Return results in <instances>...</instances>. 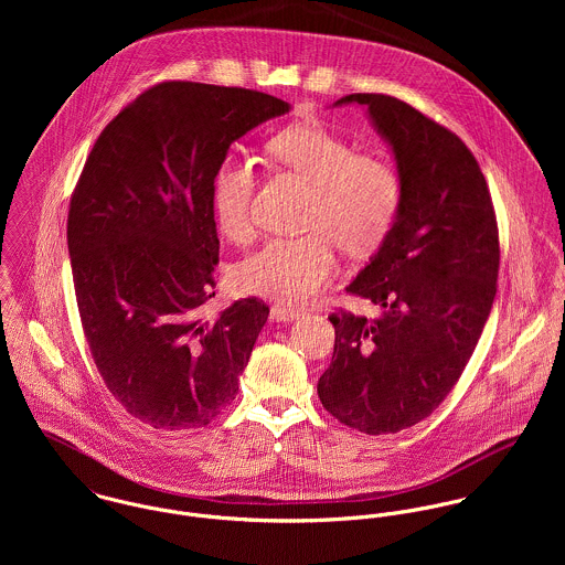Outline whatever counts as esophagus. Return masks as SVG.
<instances>
[{
	"label": "esophagus",
	"instance_id": "34e87169",
	"mask_svg": "<svg viewBox=\"0 0 565 565\" xmlns=\"http://www.w3.org/2000/svg\"><path fill=\"white\" fill-rule=\"evenodd\" d=\"M300 318V311L296 309H287L282 305H274L271 311H269V320L271 322H294Z\"/></svg>",
	"mask_w": 565,
	"mask_h": 565
}]
</instances>
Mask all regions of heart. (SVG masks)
Returning a JSON list of instances; mask_svg holds the SVG:
<instances>
[{"mask_svg":"<svg viewBox=\"0 0 565 565\" xmlns=\"http://www.w3.org/2000/svg\"><path fill=\"white\" fill-rule=\"evenodd\" d=\"M267 154L311 184L305 226L296 237H271L235 269V285L247 296L285 305L313 300L334 278V243L350 256L376 252L392 233L401 204L398 171L381 157L354 154L352 146L322 124L287 128L269 139ZM256 169L239 154L215 167L211 198L217 226L231 242L252 237Z\"/></svg>","mask_w":565,"mask_h":565,"instance_id":"obj_1","label":"heart"}]
</instances>
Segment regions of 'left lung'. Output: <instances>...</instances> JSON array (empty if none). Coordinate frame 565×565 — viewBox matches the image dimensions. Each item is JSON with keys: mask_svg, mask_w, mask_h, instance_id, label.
Wrapping results in <instances>:
<instances>
[{"mask_svg": "<svg viewBox=\"0 0 565 565\" xmlns=\"http://www.w3.org/2000/svg\"><path fill=\"white\" fill-rule=\"evenodd\" d=\"M392 146L403 182L398 220L345 287L381 316L332 313L334 352L320 376L323 408L367 435L428 417L463 374L489 318L500 267L498 224L468 146L403 99L352 93Z\"/></svg>", "mask_w": 565, "mask_h": 565, "instance_id": "8db88e82", "label": "left lung"}]
</instances>
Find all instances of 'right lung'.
I'll return each instance as SVG.
<instances>
[{
    "label": "right lung",
    "instance_id": "add662e5",
    "mask_svg": "<svg viewBox=\"0 0 565 565\" xmlns=\"http://www.w3.org/2000/svg\"><path fill=\"white\" fill-rule=\"evenodd\" d=\"M285 113L260 90L161 82L86 157L67 217L82 330L108 392L143 424L206 426L239 392L269 307L243 298L202 318L220 260L211 182L233 141Z\"/></svg>",
    "mask_w": 565,
    "mask_h": 565
}]
</instances>
